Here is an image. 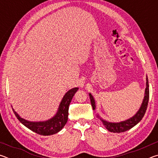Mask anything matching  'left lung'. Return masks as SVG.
I'll list each match as a JSON object with an SVG mask.
<instances>
[{
  "label": "left lung",
  "instance_id": "8db88e82",
  "mask_svg": "<svg viewBox=\"0 0 158 158\" xmlns=\"http://www.w3.org/2000/svg\"><path fill=\"white\" fill-rule=\"evenodd\" d=\"M89 96H90V102H91L93 109V110H95V102L94 98H93V95L90 94V93L89 94ZM148 100H149V85H148V78H146V88L145 90V96H144L143 102L141 104V106L139 109V110L137 111V113L136 114L135 116L132 118H130V119L126 120V121H125L120 122V123H109V122L104 121V120L100 118L101 121H102L103 125H105V127L106 128V129L111 132L120 133V132H125V131L131 129V128L133 127L135 125H137L138 123L140 122L141 120L143 118L144 114L146 113L147 106H148Z\"/></svg>",
  "mask_w": 158,
  "mask_h": 158
}]
</instances>
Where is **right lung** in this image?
<instances>
[{
    "mask_svg": "<svg viewBox=\"0 0 158 158\" xmlns=\"http://www.w3.org/2000/svg\"><path fill=\"white\" fill-rule=\"evenodd\" d=\"M77 90L78 88H74L65 93L60 104L56 114L48 121L43 122H30L21 118L12 109L13 111L19 121L34 132L44 136L54 135L62 130L68 121L69 105Z\"/></svg>",
    "mask_w": 158,
    "mask_h": 158,
    "instance_id": "right-lung-1",
    "label": "right lung"
}]
</instances>
